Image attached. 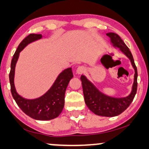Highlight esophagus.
Segmentation results:
<instances>
[{"label": "esophagus", "instance_id": "1", "mask_svg": "<svg viewBox=\"0 0 149 149\" xmlns=\"http://www.w3.org/2000/svg\"><path fill=\"white\" fill-rule=\"evenodd\" d=\"M85 70L86 69L84 66H80V67H78V68H77L76 73H78V74H82V73H83L84 71H85Z\"/></svg>", "mask_w": 149, "mask_h": 149}]
</instances>
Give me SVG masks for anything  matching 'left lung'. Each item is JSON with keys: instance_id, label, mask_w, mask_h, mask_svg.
Instances as JSON below:
<instances>
[{"instance_id": "1", "label": "left lung", "mask_w": 149, "mask_h": 149, "mask_svg": "<svg viewBox=\"0 0 149 149\" xmlns=\"http://www.w3.org/2000/svg\"><path fill=\"white\" fill-rule=\"evenodd\" d=\"M107 36L110 38L111 42L115 47L119 48L120 50L129 58L134 69V82L131 93L128 96L124 97H111L100 91L84 75L81 76L80 80L82 81L84 102L88 108L97 116L114 117L125 111L134 99L137 87V71L132 54L121 38L113 32L107 33Z\"/></svg>"}]
</instances>
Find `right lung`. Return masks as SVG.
<instances>
[{
  "mask_svg": "<svg viewBox=\"0 0 149 149\" xmlns=\"http://www.w3.org/2000/svg\"><path fill=\"white\" fill-rule=\"evenodd\" d=\"M41 34L31 33L18 45L11 63L9 82L11 92L16 104L28 116L37 120H49L59 116L65 105V94L69 81L73 77L72 69L67 68L58 75L49 89L42 96L36 99H26L16 92L14 86L15 67L20 52L31 42L42 38Z\"/></svg>",
  "mask_w": 149,
  "mask_h": 149,
  "instance_id": "1",
  "label": "right lung"
}]
</instances>
